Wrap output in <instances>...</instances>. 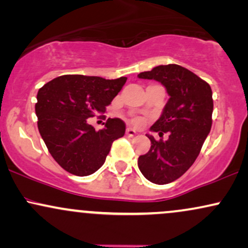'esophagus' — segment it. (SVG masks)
Masks as SVG:
<instances>
[{
	"mask_svg": "<svg viewBox=\"0 0 248 248\" xmlns=\"http://www.w3.org/2000/svg\"><path fill=\"white\" fill-rule=\"evenodd\" d=\"M126 134H127L128 136H134V135H135V134H136V132L133 129V128H127V129H126Z\"/></svg>",
	"mask_w": 248,
	"mask_h": 248,
	"instance_id": "34e87169",
	"label": "esophagus"
}]
</instances>
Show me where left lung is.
<instances>
[{"mask_svg": "<svg viewBox=\"0 0 248 248\" xmlns=\"http://www.w3.org/2000/svg\"><path fill=\"white\" fill-rule=\"evenodd\" d=\"M140 79H154L166 87L169 100L152 132L169 134L156 141L147 134L152 146L139 157L142 175L155 184H168L181 177L199 155L212 126L213 100L210 85L186 67L160 65L141 72Z\"/></svg>", "mask_w": 248, "mask_h": 248, "instance_id": "obj_1", "label": "left lung"}]
</instances>
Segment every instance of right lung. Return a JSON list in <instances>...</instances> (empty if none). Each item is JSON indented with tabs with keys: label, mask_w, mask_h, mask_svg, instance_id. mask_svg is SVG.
<instances>
[{
	"label": "right lung",
	"mask_w": 248,
	"mask_h": 248,
	"mask_svg": "<svg viewBox=\"0 0 248 248\" xmlns=\"http://www.w3.org/2000/svg\"><path fill=\"white\" fill-rule=\"evenodd\" d=\"M126 77L105 79L93 76H61L37 93L38 130L57 163L76 176H88L105 163L113 141L122 138L126 124L108 119L95 130L88 118L102 114L126 84Z\"/></svg>",
	"instance_id": "1"
}]
</instances>
